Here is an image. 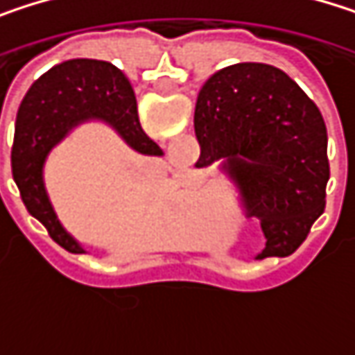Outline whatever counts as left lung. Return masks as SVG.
I'll use <instances>...</instances> for the list:
<instances>
[{
    "instance_id": "8db88e82",
    "label": "left lung",
    "mask_w": 355,
    "mask_h": 355,
    "mask_svg": "<svg viewBox=\"0 0 355 355\" xmlns=\"http://www.w3.org/2000/svg\"><path fill=\"white\" fill-rule=\"evenodd\" d=\"M195 168L220 162L261 222L257 259L288 257L324 211L327 127L319 107L282 69L239 63L214 73L197 96Z\"/></svg>"
}]
</instances>
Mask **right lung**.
Returning a JSON list of instances; mask_svg holds the SVG:
<instances>
[{
    "label": "right lung",
    "mask_w": 355,
    "mask_h": 355,
    "mask_svg": "<svg viewBox=\"0 0 355 355\" xmlns=\"http://www.w3.org/2000/svg\"><path fill=\"white\" fill-rule=\"evenodd\" d=\"M105 121L129 148L162 156L137 116V101L129 80L108 61L69 59L42 73L26 92L16 114L12 173L31 216L49 236L69 252H86L59 222L44 189L42 166L49 152L80 123Z\"/></svg>",
    "instance_id": "1"
}]
</instances>
